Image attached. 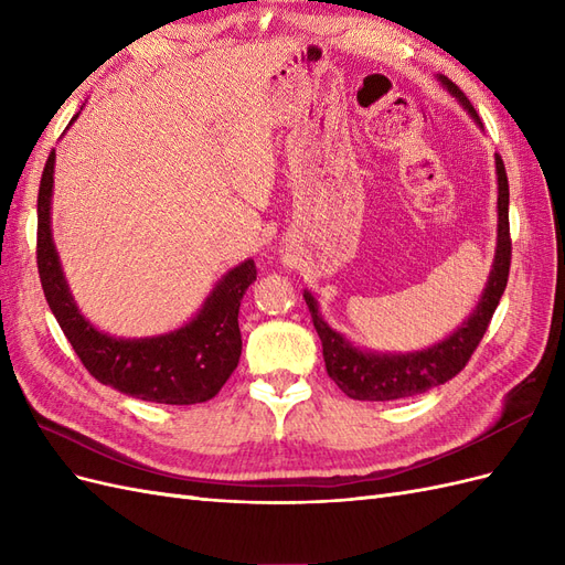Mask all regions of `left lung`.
Returning <instances> with one entry per match:
<instances>
[{"mask_svg":"<svg viewBox=\"0 0 565 565\" xmlns=\"http://www.w3.org/2000/svg\"><path fill=\"white\" fill-rule=\"evenodd\" d=\"M440 87L457 98V104L467 110L476 127L483 131L481 117L476 115L469 98L459 92V87L436 75ZM494 174H498V245H494V259L488 282L478 299L476 309L467 320L457 324L448 337H443L436 344L419 351H372L353 344L347 334L337 332L332 324L322 318L318 299L303 289L306 306H309L316 332L322 341V358L328 374L334 384L353 401H398L426 393L434 386L446 384L455 374L469 363L478 341L483 339L490 318L498 309L504 295L511 262V241H509V183L504 162L494 156Z\"/></svg>","mask_w":565,"mask_h":565,"instance_id":"left-lung-1","label":"left lung"}]
</instances>
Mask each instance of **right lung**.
Here are the masks:
<instances>
[{
	"label": "right lung",
	"instance_id": "add662e5",
	"mask_svg": "<svg viewBox=\"0 0 565 565\" xmlns=\"http://www.w3.org/2000/svg\"><path fill=\"white\" fill-rule=\"evenodd\" d=\"M79 113L71 119V125ZM56 150L46 160L38 198V268L51 313L94 377L131 398L193 405L214 398L237 367L243 337L237 311L256 280L254 259L233 266L204 297L198 313L179 328L152 337H115L79 311L51 233Z\"/></svg>",
	"mask_w": 565,
	"mask_h": 565
}]
</instances>
